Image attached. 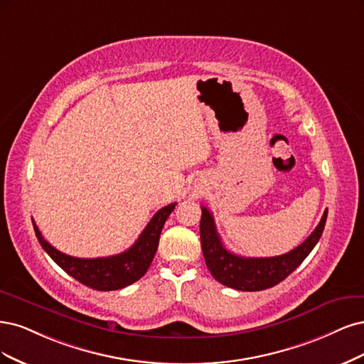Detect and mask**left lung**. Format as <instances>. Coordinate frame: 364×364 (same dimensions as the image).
I'll return each instance as SVG.
<instances>
[{
    "instance_id": "obj_1",
    "label": "left lung",
    "mask_w": 364,
    "mask_h": 364,
    "mask_svg": "<svg viewBox=\"0 0 364 364\" xmlns=\"http://www.w3.org/2000/svg\"><path fill=\"white\" fill-rule=\"evenodd\" d=\"M326 215L328 210L323 212L319 225L295 250L283 255L259 259V257L236 255L228 251L216 231L213 215L203 207L199 234H201L205 264L216 281L227 287L243 291H259L274 287L295 271L319 242L325 228Z\"/></svg>"
}]
</instances>
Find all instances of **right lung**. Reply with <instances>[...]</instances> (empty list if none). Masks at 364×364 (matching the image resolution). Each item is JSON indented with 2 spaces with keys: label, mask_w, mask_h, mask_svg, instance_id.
<instances>
[{
  "label": "right lung",
  "mask_w": 364,
  "mask_h": 364,
  "mask_svg": "<svg viewBox=\"0 0 364 364\" xmlns=\"http://www.w3.org/2000/svg\"><path fill=\"white\" fill-rule=\"evenodd\" d=\"M175 203L160 208L159 212L152 216L148 225L140 234L139 239L134 242L132 248L127 251L110 255V257H98V259H78L71 257L55 250L53 245L46 242L36 224L33 222L34 232L45 252L60 266L66 274L80 281L90 289L95 290H118L136 283L137 279L142 278L148 267L154 259L159 239L163 230V225L175 208Z\"/></svg>",
  "instance_id": "add662e5"
}]
</instances>
